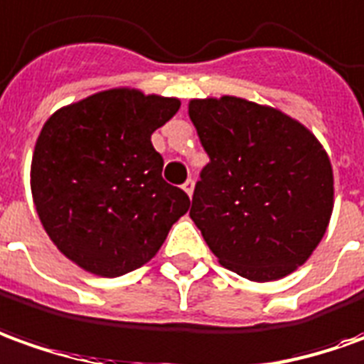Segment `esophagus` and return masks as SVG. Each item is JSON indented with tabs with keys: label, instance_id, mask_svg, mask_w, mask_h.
Returning <instances> with one entry per match:
<instances>
[{
	"label": "esophagus",
	"instance_id": "esophagus-1",
	"mask_svg": "<svg viewBox=\"0 0 364 364\" xmlns=\"http://www.w3.org/2000/svg\"><path fill=\"white\" fill-rule=\"evenodd\" d=\"M182 188H184V192H186L188 196L192 198V194H194V180H186Z\"/></svg>",
	"mask_w": 364,
	"mask_h": 364
}]
</instances>
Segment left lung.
I'll list each match as a JSON object with an SVG mask.
<instances>
[{
    "label": "left lung",
    "instance_id": "8db88e82",
    "mask_svg": "<svg viewBox=\"0 0 364 364\" xmlns=\"http://www.w3.org/2000/svg\"><path fill=\"white\" fill-rule=\"evenodd\" d=\"M210 164L190 218L218 262L250 282H277L307 262L327 232L329 154L297 119L234 95L190 99Z\"/></svg>",
    "mask_w": 364,
    "mask_h": 364
}]
</instances>
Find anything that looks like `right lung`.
I'll return each instance as SVG.
<instances>
[{
    "mask_svg": "<svg viewBox=\"0 0 364 364\" xmlns=\"http://www.w3.org/2000/svg\"><path fill=\"white\" fill-rule=\"evenodd\" d=\"M180 99L117 87L47 119L31 158L35 210L67 259L101 277L149 263L190 198L162 178L152 132Z\"/></svg>",
    "mask_w": 364,
    "mask_h": 364,
    "instance_id": "right-lung-1",
    "label": "right lung"
}]
</instances>
